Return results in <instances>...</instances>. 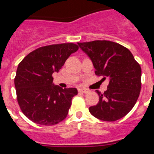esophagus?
<instances>
[{
	"label": "esophagus",
	"instance_id": "34e87169",
	"mask_svg": "<svg viewBox=\"0 0 154 154\" xmlns=\"http://www.w3.org/2000/svg\"><path fill=\"white\" fill-rule=\"evenodd\" d=\"M78 91H79L80 93H84V94H87V93H89V90L88 89H85V88H80V89H78Z\"/></svg>",
	"mask_w": 154,
	"mask_h": 154
}]
</instances>
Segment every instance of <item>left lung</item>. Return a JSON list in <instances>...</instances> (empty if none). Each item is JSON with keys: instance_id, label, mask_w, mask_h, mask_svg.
<instances>
[{"instance_id": "8db88e82", "label": "left lung", "mask_w": 154, "mask_h": 154, "mask_svg": "<svg viewBox=\"0 0 154 154\" xmlns=\"http://www.w3.org/2000/svg\"><path fill=\"white\" fill-rule=\"evenodd\" d=\"M90 58L97 76L109 79L107 90H98L99 101L89 107L94 117L114 122L125 117L134 108L141 91V69L125 47L109 41L77 43Z\"/></svg>"}]
</instances>
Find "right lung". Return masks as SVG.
Here are the masks:
<instances>
[{"label":"right lung","instance_id":"right-lung-1","mask_svg":"<svg viewBox=\"0 0 154 154\" xmlns=\"http://www.w3.org/2000/svg\"><path fill=\"white\" fill-rule=\"evenodd\" d=\"M77 49L73 43L41 47L18 65L14 79L18 104L23 113L36 124L53 125L67 117L77 89L55 85L52 75L59 72Z\"/></svg>","mask_w":154,"mask_h":154}]
</instances>
